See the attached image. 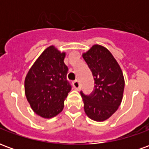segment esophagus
I'll use <instances>...</instances> for the list:
<instances>
[{
    "label": "esophagus",
    "mask_w": 149,
    "mask_h": 149,
    "mask_svg": "<svg viewBox=\"0 0 149 149\" xmlns=\"http://www.w3.org/2000/svg\"><path fill=\"white\" fill-rule=\"evenodd\" d=\"M72 85H73V87H74L75 89H77V90H79L80 89V82L78 81H74L72 82Z\"/></svg>",
    "instance_id": "esophagus-1"
}]
</instances>
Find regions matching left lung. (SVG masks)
Wrapping results in <instances>:
<instances>
[{
	"label": "left lung",
	"instance_id": "8db88e82",
	"mask_svg": "<svg viewBox=\"0 0 149 149\" xmlns=\"http://www.w3.org/2000/svg\"><path fill=\"white\" fill-rule=\"evenodd\" d=\"M94 79V89L89 95L81 92L86 115L95 121H104L118 109L123 98L125 79L112 53L100 45H94L83 53Z\"/></svg>",
	"mask_w": 149,
	"mask_h": 149
}]
</instances>
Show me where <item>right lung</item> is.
Listing matches in <instances>:
<instances>
[{
    "mask_svg": "<svg viewBox=\"0 0 149 149\" xmlns=\"http://www.w3.org/2000/svg\"><path fill=\"white\" fill-rule=\"evenodd\" d=\"M61 52L51 45L40 55L24 80V93L35 113L49 119L58 115L71 90L67 81L68 67Z\"/></svg>",
    "mask_w": 149,
    "mask_h": 149,
    "instance_id": "right-lung-1",
    "label": "right lung"
}]
</instances>
